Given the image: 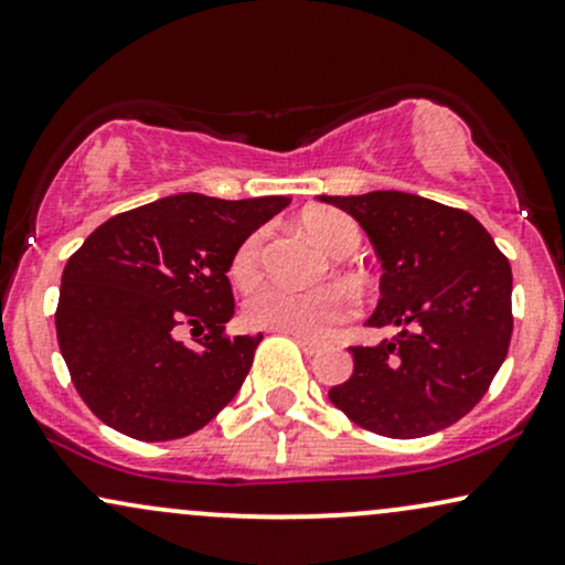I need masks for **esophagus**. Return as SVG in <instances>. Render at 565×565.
I'll return each mask as SVG.
<instances>
[{
	"label": "esophagus",
	"instance_id": "1",
	"mask_svg": "<svg viewBox=\"0 0 565 565\" xmlns=\"http://www.w3.org/2000/svg\"><path fill=\"white\" fill-rule=\"evenodd\" d=\"M290 335H294V332H290ZM294 338H296V343L301 345V351L306 353V356H317V353L322 351V343H319V340H311L303 335H294Z\"/></svg>",
	"mask_w": 565,
	"mask_h": 565
}]
</instances>
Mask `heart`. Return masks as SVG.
I'll return each mask as SVG.
<instances>
[{
	"instance_id": "b5f03b06",
	"label": "heart",
	"mask_w": 565,
	"mask_h": 565,
	"mask_svg": "<svg viewBox=\"0 0 565 565\" xmlns=\"http://www.w3.org/2000/svg\"><path fill=\"white\" fill-rule=\"evenodd\" d=\"M303 225L315 235L319 246L327 254L343 256L353 254L359 246L356 222L332 209H319L303 217ZM264 233H250L246 241L235 248L230 262V277L248 288L262 275ZM351 298L338 285H322V288L298 290L280 282H267L256 288L246 301V319L254 327L275 332H294L303 338H324L332 327L351 317Z\"/></svg>"
}]
</instances>
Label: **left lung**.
<instances>
[{
  "label": "left lung",
  "mask_w": 565,
  "mask_h": 565,
  "mask_svg": "<svg viewBox=\"0 0 565 565\" xmlns=\"http://www.w3.org/2000/svg\"><path fill=\"white\" fill-rule=\"evenodd\" d=\"M364 227L382 262L369 327H398L353 345V374L330 401L374 435L424 437L482 401L513 332L511 264L463 209L401 191L322 196Z\"/></svg>",
  "instance_id": "1"
}]
</instances>
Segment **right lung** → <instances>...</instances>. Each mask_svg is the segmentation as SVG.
Listing matches in <instances>:
<instances>
[{
	"label": "right lung",
	"instance_id": "add662e5",
	"mask_svg": "<svg viewBox=\"0 0 565 565\" xmlns=\"http://www.w3.org/2000/svg\"><path fill=\"white\" fill-rule=\"evenodd\" d=\"M290 204L180 193L115 214L62 271L54 324L70 380L99 419L143 443L178 440L235 398L262 335H225L235 248ZM185 326L205 338L188 349Z\"/></svg>",
	"mask_w": 565,
	"mask_h": 565
}]
</instances>
